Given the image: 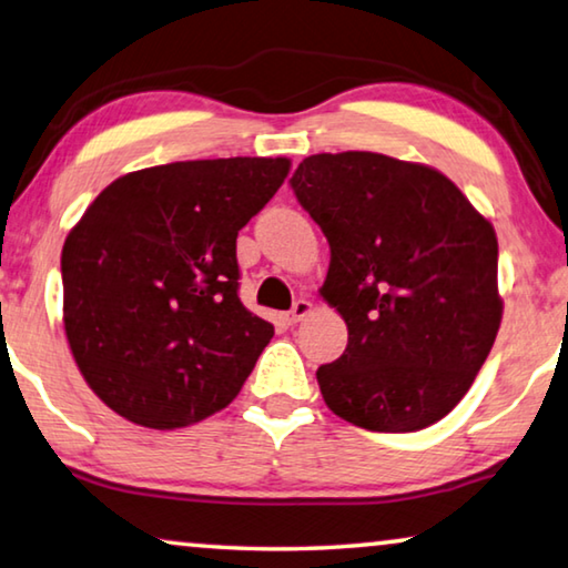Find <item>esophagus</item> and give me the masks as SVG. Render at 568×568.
<instances>
[{"instance_id":"esophagus-1","label":"esophagus","mask_w":568,"mask_h":568,"mask_svg":"<svg viewBox=\"0 0 568 568\" xmlns=\"http://www.w3.org/2000/svg\"><path fill=\"white\" fill-rule=\"evenodd\" d=\"M311 313H313V303H311V301H305V298H301V301H295V303H293V308H291V311H287L285 321L291 323V326H295V323L303 321L305 316H311Z\"/></svg>"}]
</instances>
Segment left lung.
Wrapping results in <instances>:
<instances>
[{
  "label": "left lung",
  "instance_id": "1",
  "mask_svg": "<svg viewBox=\"0 0 568 568\" xmlns=\"http://www.w3.org/2000/svg\"><path fill=\"white\" fill-rule=\"evenodd\" d=\"M291 186L328 240L321 295L348 328L316 372L323 402L372 432L435 425L498 336L493 224L437 169L372 151L313 154Z\"/></svg>",
  "mask_w": 568,
  "mask_h": 568
}]
</instances>
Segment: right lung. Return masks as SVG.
<instances>
[{
    "mask_svg": "<svg viewBox=\"0 0 568 568\" xmlns=\"http://www.w3.org/2000/svg\"><path fill=\"white\" fill-rule=\"evenodd\" d=\"M291 159L174 161L108 184L62 245V323L98 399L176 429L237 397L273 338L240 303L237 232Z\"/></svg>",
    "mask_w": 568,
    "mask_h": 568,
    "instance_id": "1",
    "label": "right lung"
}]
</instances>
